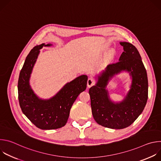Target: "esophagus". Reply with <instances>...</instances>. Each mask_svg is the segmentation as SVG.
I'll list each match as a JSON object with an SVG mask.
<instances>
[{
  "instance_id": "obj_1",
  "label": "esophagus",
  "mask_w": 161,
  "mask_h": 161,
  "mask_svg": "<svg viewBox=\"0 0 161 161\" xmlns=\"http://www.w3.org/2000/svg\"><path fill=\"white\" fill-rule=\"evenodd\" d=\"M95 85V81H94L93 79L92 78H88L87 81V86L88 87H91L92 86H93Z\"/></svg>"
}]
</instances>
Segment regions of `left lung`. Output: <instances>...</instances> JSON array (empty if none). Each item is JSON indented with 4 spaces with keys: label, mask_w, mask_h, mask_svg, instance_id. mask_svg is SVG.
I'll return each instance as SVG.
<instances>
[{
    "label": "left lung",
    "mask_w": 161,
    "mask_h": 161,
    "mask_svg": "<svg viewBox=\"0 0 161 161\" xmlns=\"http://www.w3.org/2000/svg\"><path fill=\"white\" fill-rule=\"evenodd\" d=\"M124 52L119 61L107 66L96 85L89 89L91 108L96 122L105 127L121 129L130 125L143 111L148 99V78L140 54L134 46L120 42ZM125 70L132 77L131 89L120 103L111 102L105 89L114 75Z\"/></svg>",
    "instance_id": "obj_1"
}]
</instances>
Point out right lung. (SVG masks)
Segmentation results:
<instances>
[{
  "mask_svg": "<svg viewBox=\"0 0 161 161\" xmlns=\"http://www.w3.org/2000/svg\"><path fill=\"white\" fill-rule=\"evenodd\" d=\"M52 45L43 43L31 50L20 71L18 82V100L23 113L42 130L59 129L65 125L70 109L79 94L85 90L88 80L87 76L81 75L65 84L52 98L45 100L39 98L31 88L29 80L39 50Z\"/></svg>",
  "mask_w": 161,
  "mask_h": 161,
  "instance_id": "add662e5",
  "label": "right lung"
}]
</instances>
